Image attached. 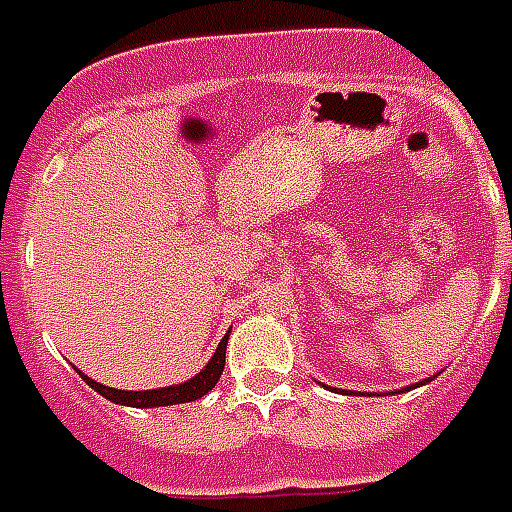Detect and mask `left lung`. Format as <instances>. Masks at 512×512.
<instances>
[{
	"label": "left lung",
	"mask_w": 512,
	"mask_h": 512,
	"mask_svg": "<svg viewBox=\"0 0 512 512\" xmlns=\"http://www.w3.org/2000/svg\"><path fill=\"white\" fill-rule=\"evenodd\" d=\"M424 383H429V380H421V383H416V386H424ZM410 388V386H407ZM407 388H402V391H407ZM332 391H337V388H332ZM394 394H399V391H394ZM380 397H383V394H380Z\"/></svg>",
	"instance_id": "left-lung-1"
}]
</instances>
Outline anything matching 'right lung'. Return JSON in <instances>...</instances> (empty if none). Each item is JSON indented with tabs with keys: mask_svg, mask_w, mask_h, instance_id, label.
<instances>
[{
	"mask_svg": "<svg viewBox=\"0 0 512 512\" xmlns=\"http://www.w3.org/2000/svg\"><path fill=\"white\" fill-rule=\"evenodd\" d=\"M226 343H229V332L224 334V340L218 343L215 353L210 356L205 367L194 375L186 383H175V386H164V388H148V391H121V388H110L96 383L88 375L78 370V375L86 380L88 386L94 388L96 394H102L105 399L115 402V405H126V407H167V405H183V402H194V399H202L207 391H213L221 372H224L226 364Z\"/></svg>",
	"mask_w": 512,
	"mask_h": 512,
	"instance_id": "obj_1",
	"label": "right lung"
}]
</instances>
